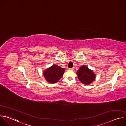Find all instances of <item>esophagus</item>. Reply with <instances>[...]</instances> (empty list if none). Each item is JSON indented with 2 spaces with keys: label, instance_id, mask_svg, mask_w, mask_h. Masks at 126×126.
Returning a JSON list of instances; mask_svg holds the SVG:
<instances>
[{
  "label": "esophagus",
  "instance_id": "obj_1",
  "mask_svg": "<svg viewBox=\"0 0 126 126\" xmlns=\"http://www.w3.org/2000/svg\"><path fill=\"white\" fill-rule=\"evenodd\" d=\"M69 70H74V68H69Z\"/></svg>",
  "mask_w": 126,
  "mask_h": 126
}]
</instances>
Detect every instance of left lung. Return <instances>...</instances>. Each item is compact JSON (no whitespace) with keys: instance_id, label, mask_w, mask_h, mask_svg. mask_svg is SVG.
<instances>
[{"instance_id":"1","label":"left lung","mask_w":126,"mask_h":126,"mask_svg":"<svg viewBox=\"0 0 126 126\" xmlns=\"http://www.w3.org/2000/svg\"><path fill=\"white\" fill-rule=\"evenodd\" d=\"M77 74L79 80L86 85L91 84L95 78L93 72L89 70L86 66H81L78 70Z\"/></svg>"}]
</instances>
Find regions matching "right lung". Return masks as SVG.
Returning <instances> with one entry per match:
<instances>
[{
	"instance_id": "obj_1",
	"label": "right lung",
	"mask_w": 126,
	"mask_h": 126,
	"mask_svg": "<svg viewBox=\"0 0 126 126\" xmlns=\"http://www.w3.org/2000/svg\"><path fill=\"white\" fill-rule=\"evenodd\" d=\"M64 69L56 65H53L44 72V76L46 80L50 83H56L62 77Z\"/></svg>"
}]
</instances>
